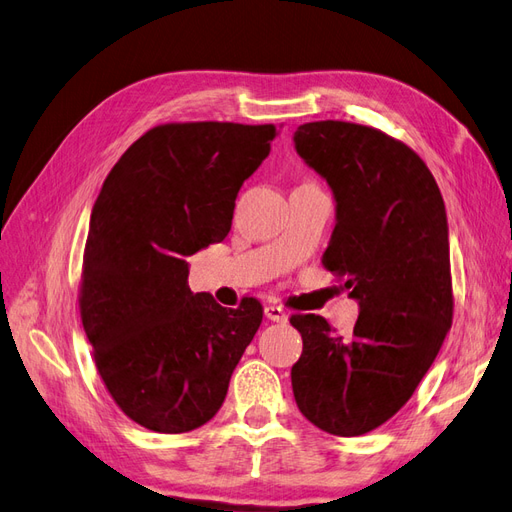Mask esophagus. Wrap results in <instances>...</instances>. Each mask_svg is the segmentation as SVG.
Listing matches in <instances>:
<instances>
[{"label": "esophagus", "instance_id": "esophagus-1", "mask_svg": "<svg viewBox=\"0 0 512 512\" xmlns=\"http://www.w3.org/2000/svg\"><path fill=\"white\" fill-rule=\"evenodd\" d=\"M265 316L267 320L271 322H286L288 320V314L284 312V309L280 305H267L265 307Z\"/></svg>", "mask_w": 512, "mask_h": 512}]
</instances>
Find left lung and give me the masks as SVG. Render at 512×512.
Masks as SVG:
<instances>
[{"instance_id":"obj_1","label":"left lung","mask_w":512,"mask_h":512,"mask_svg":"<svg viewBox=\"0 0 512 512\" xmlns=\"http://www.w3.org/2000/svg\"><path fill=\"white\" fill-rule=\"evenodd\" d=\"M292 138L335 198L322 265L346 277L348 297L359 303L350 335L316 314L290 318L303 337L292 393L322 431L363 436L412 397L451 329L444 200L425 162L376 128L312 121Z\"/></svg>"}]
</instances>
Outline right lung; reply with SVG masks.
<instances>
[{
	"label": "right lung",
	"instance_id": "add662e5",
	"mask_svg": "<svg viewBox=\"0 0 512 512\" xmlns=\"http://www.w3.org/2000/svg\"><path fill=\"white\" fill-rule=\"evenodd\" d=\"M275 126L164 123L104 179L83 256L81 320L100 376L134 423L192 431L224 404L260 322L188 286V262L226 239L243 181L271 151Z\"/></svg>",
	"mask_w": 512,
	"mask_h": 512
}]
</instances>
